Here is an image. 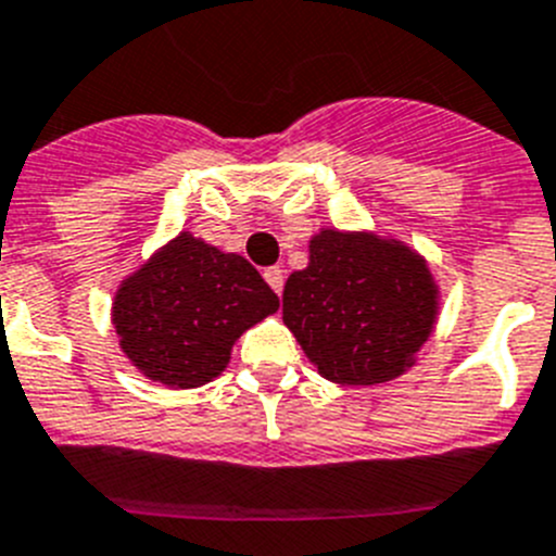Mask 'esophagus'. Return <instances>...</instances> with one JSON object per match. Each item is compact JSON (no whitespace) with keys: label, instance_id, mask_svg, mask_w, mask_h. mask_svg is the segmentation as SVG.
<instances>
[{"label":"esophagus","instance_id":"esophagus-1","mask_svg":"<svg viewBox=\"0 0 556 556\" xmlns=\"http://www.w3.org/2000/svg\"><path fill=\"white\" fill-rule=\"evenodd\" d=\"M263 277H266V282L271 285V290H274V293H282V285H285L282 268H277V266L266 268V271H263Z\"/></svg>","mask_w":556,"mask_h":556}]
</instances>
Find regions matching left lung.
Segmentation results:
<instances>
[{"mask_svg": "<svg viewBox=\"0 0 556 556\" xmlns=\"http://www.w3.org/2000/svg\"><path fill=\"white\" fill-rule=\"evenodd\" d=\"M440 290L429 263L396 238L321 229L309 263L285 282L282 321L309 363L338 384H379L415 365Z\"/></svg>", "mask_w": 556, "mask_h": 556, "instance_id": "1", "label": "left lung"}]
</instances>
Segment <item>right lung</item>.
Here are the masks:
<instances>
[{
    "label": "right lung",
    "instance_id": "add662e5",
    "mask_svg": "<svg viewBox=\"0 0 556 556\" xmlns=\"http://www.w3.org/2000/svg\"><path fill=\"white\" fill-rule=\"evenodd\" d=\"M277 309V293L249 260L179 232L122 279L110 315L143 377L188 390L213 382L235 340Z\"/></svg>",
    "mask_w": 556,
    "mask_h": 556
}]
</instances>
